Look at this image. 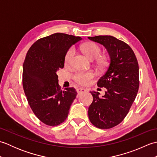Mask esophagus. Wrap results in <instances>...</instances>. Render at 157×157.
Instances as JSON below:
<instances>
[{"label": "esophagus", "instance_id": "obj_1", "mask_svg": "<svg viewBox=\"0 0 157 157\" xmlns=\"http://www.w3.org/2000/svg\"><path fill=\"white\" fill-rule=\"evenodd\" d=\"M76 91H77V92H78V94H81V93L86 92V90L84 89V88H77Z\"/></svg>", "mask_w": 157, "mask_h": 157}]
</instances>
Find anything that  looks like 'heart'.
<instances>
[{"label": "heart", "mask_w": 157, "mask_h": 157, "mask_svg": "<svg viewBox=\"0 0 157 157\" xmlns=\"http://www.w3.org/2000/svg\"><path fill=\"white\" fill-rule=\"evenodd\" d=\"M82 50L86 56L92 60L98 58L101 52V48L97 44L94 42L86 43L82 46ZM75 53V50L74 47H71L67 51L64 59L65 65L71 64ZM106 62H107V59L105 56H99L97 59L98 64L101 66L105 65ZM94 73L92 71H80L76 73L73 75V79L79 84L87 85L90 82L91 79L94 78Z\"/></svg>", "instance_id": "1"}]
</instances>
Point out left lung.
<instances>
[{
    "instance_id": "left-lung-1",
    "label": "left lung",
    "mask_w": 157,
    "mask_h": 157,
    "mask_svg": "<svg viewBox=\"0 0 157 157\" xmlns=\"http://www.w3.org/2000/svg\"><path fill=\"white\" fill-rule=\"evenodd\" d=\"M103 45L110 56L109 65L97 82L106 89L99 97L98 92H90L93 101L88 108L89 119L100 129L117 125L128 115L139 88V66L133 50L125 42L111 36L88 37Z\"/></svg>"
}]
</instances>
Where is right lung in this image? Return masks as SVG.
Wrapping results in <instances>:
<instances>
[{
  "mask_svg": "<svg viewBox=\"0 0 157 157\" xmlns=\"http://www.w3.org/2000/svg\"><path fill=\"white\" fill-rule=\"evenodd\" d=\"M82 38L55 33L35 42L23 65V88L29 105L39 120L56 126L67 117L76 97L74 88L62 90L56 71L64 67L67 51Z\"/></svg>",
  "mask_w": 157,
  "mask_h": 157,
  "instance_id": "obj_1",
  "label": "right lung"
}]
</instances>
